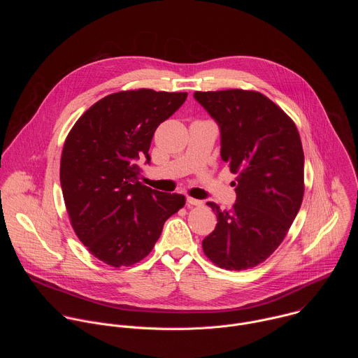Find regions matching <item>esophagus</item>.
Returning a JSON list of instances; mask_svg holds the SVG:
<instances>
[{"instance_id": "34e87169", "label": "esophagus", "mask_w": 358, "mask_h": 358, "mask_svg": "<svg viewBox=\"0 0 358 358\" xmlns=\"http://www.w3.org/2000/svg\"><path fill=\"white\" fill-rule=\"evenodd\" d=\"M202 203H203V202L199 201V199L187 196V206H188V207H202Z\"/></svg>"}]
</instances>
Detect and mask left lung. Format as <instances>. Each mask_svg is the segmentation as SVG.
<instances>
[{"label":"left lung","instance_id":"left-lung-1","mask_svg":"<svg viewBox=\"0 0 358 358\" xmlns=\"http://www.w3.org/2000/svg\"><path fill=\"white\" fill-rule=\"evenodd\" d=\"M218 123L221 157L236 174V201L217 215L203 253L220 268L243 271L268 259L285 239L303 199L304 155L293 120L265 94L229 89L195 92Z\"/></svg>","mask_w":358,"mask_h":358}]
</instances>
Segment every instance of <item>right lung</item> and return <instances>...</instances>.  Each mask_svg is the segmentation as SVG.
Wrapping results in <instances>:
<instances>
[{"instance_id": "right-lung-1", "label": "right lung", "mask_w": 358, "mask_h": 358, "mask_svg": "<svg viewBox=\"0 0 358 358\" xmlns=\"http://www.w3.org/2000/svg\"><path fill=\"white\" fill-rule=\"evenodd\" d=\"M185 99V92L151 89L112 93L69 131L61 159L65 206L75 234L101 262L115 268L140 262L164 222L184 207V195L143 185L138 163H150L156 129Z\"/></svg>"}]
</instances>
